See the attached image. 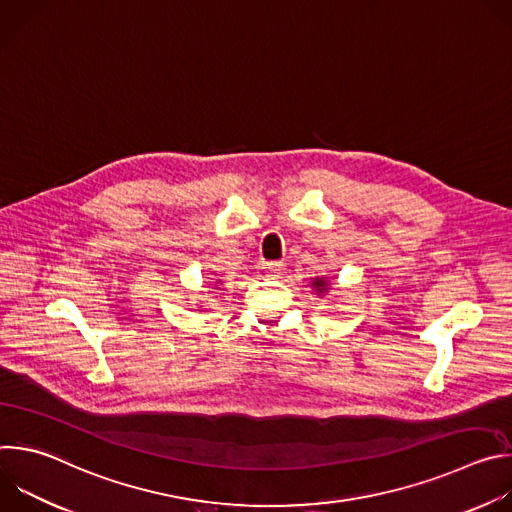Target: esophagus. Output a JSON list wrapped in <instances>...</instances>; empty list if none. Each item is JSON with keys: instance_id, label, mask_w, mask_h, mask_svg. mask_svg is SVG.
Returning <instances> with one entry per match:
<instances>
[{"instance_id": "obj_1", "label": "esophagus", "mask_w": 512, "mask_h": 512, "mask_svg": "<svg viewBox=\"0 0 512 512\" xmlns=\"http://www.w3.org/2000/svg\"><path fill=\"white\" fill-rule=\"evenodd\" d=\"M263 269H265V273H267L269 277H279V275L283 273L285 265H283L281 261H271V263H267Z\"/></svg>"}]
</instances>
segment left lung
Listing matches in <instances>:
<instances>
[{
  "label": "left lung",
  "instance_id": "1",
  "mask_svg": "<svg viewBox=\"0 0 512 512\" xmlns=\"http://www.w3.org/2000/svg\"><path fill=\"white\" fill-rule=\"evenodd\" d=\"M312 285L316 287L318 294H324V291L328 289V281H326L324 277H316V279H312Z\"/></svg>",
  "mask_w": 512,
  "mask_h": 512
}]
</instances>
